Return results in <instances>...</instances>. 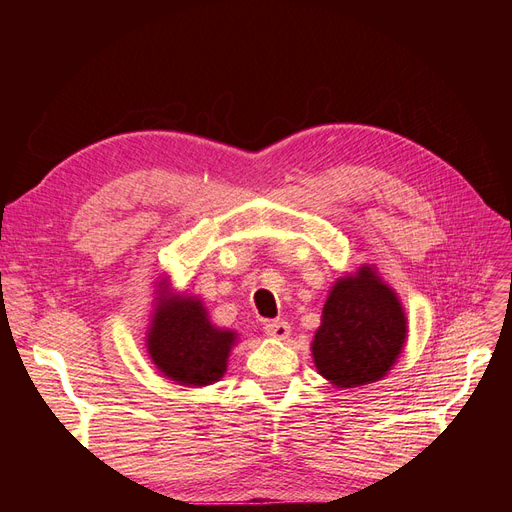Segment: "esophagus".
<instances>
[{
	"instance_id": "34e87169",
	"label": "esophagus",
	"mask_w": 512,
	"mask_h": 512,
	"mask_svg": "<svg viewBox=\"0 0 512 512\" xmlns=\"http://www.w3.org/2000/svg\"><path fill=\"white\" fill-rule=\"evenodd\" d=\"M265 333H267V337L280 339V342H282V339L290 337V324L284 322V320H273L265 327Z\"/></svg>"
}]
</instances>
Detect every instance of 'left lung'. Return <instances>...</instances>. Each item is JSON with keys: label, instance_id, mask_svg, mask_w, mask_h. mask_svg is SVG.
I'll return each instance as SVG.
<instances>
[{"label": "left lung", "instance_id": "left-lung-1", "mask_svg": "<svg viewBox=\"0 0 512 512\" xmlns=\"http://www.w3.org/2000/svg\"><path fill=\"white\" fill-rule=\"evenodd\" d=\"M408 318L397 292L376 265L363 262L333 282L324 301L312 359L335 389L382 380L404 352Z\"/></svg>", "mask_w": 512, "mask_h": 512}]
</instances>
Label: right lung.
<instances>
[{
  "label": "right lung",
  "instance_id": "add662e5",
  "mask_svg": "<svg viewBox=\"0 0 512 512\" xmlns=\"http://www.w3.org/2000/svg\"><path fill=\"white\" fill-rule=\"evenodd\" d=\"M153 288L145 333L151 363L164 378L192 389L222 380L239 342L237 331L215 327L203 299L173 290L168 275H160Z\"/></svg>",
  "mask_w": 512,
  "mask_h": 512
}]
</instances>
